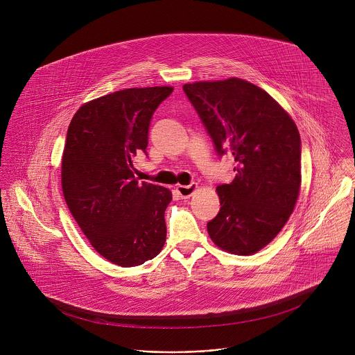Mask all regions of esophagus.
<instances>
[{"instance_id":"34e87169","label":"esophagus","mask_w":355,"mask_h":355,"mask_svg":"<svg viewBox=\"0 0 355 355\" xmlns=\"http://www.w3.org/2000/svg\"><path fill=\"white\" fill-rule=\"evenodd\" d=\"M197 184L196 183H191V184H189V186H178L176 187V193H178V196L182 198V200H187V198H190L194 193H196V190H197Z\"/></svg>"}]
</instances>
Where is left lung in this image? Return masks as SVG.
<instances>
[{
	"label": "left lung",
	"mask_w": 355,
	"mask_h": 355,
	"mask_svg": "<svg viewBox=\"0 0 355 355\" xmlns=\"http://www.w3.org/2000/svg\"><path fill=\"white\" fill-rule=\"evenodd\" d=\"M183 90L216 153H231L236 161L235 179L216 189L221 207L207 234L230 253H257L282 231L298 200L300 131L277 102L248 80L197 82Z\"/></svg>",
	"instance_id": "left-lung-1"
}]
</instances>
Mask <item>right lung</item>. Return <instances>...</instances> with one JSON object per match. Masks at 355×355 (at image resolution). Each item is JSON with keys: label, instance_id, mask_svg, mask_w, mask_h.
I'll use <instances>...</instances> for the list:
<instances>
[{"label": "right lung", "instance_id": "1", "mask_svg": "<svg viewBox=\"0 0 355 355\" xmlns=\"http://www.w3.org/2000/svg\"><path fill=\"white\" fill-rule=\"evenodd\" d=\"M172 87L125 89L87 102L71 120L61 161L65 202L92 246L119 266L161 252L172 193L138 180L132 158L146 153L153 113Z\"/></svg>", "mask_w": 355, "mask_h": 355}]
</instances>
